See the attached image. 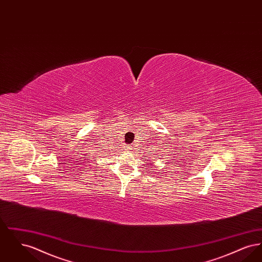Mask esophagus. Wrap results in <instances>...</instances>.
<instances>
[{
	"instance_id": "obj_1",
	"label": "esophagus",
	"mask_w": 262,
	"mask_h": 262,
	"mask_svg": "<svg viewBox=\"0 0 262 262\" xmlns=\"http://www.w3.org/2000/svg\"><path fill=\"white\" fill-rule=\"evenodd\" d=\"M134 149V145H128V146H125V150L128 151V152H132Z\"/></svg>"
}]
</instances>
